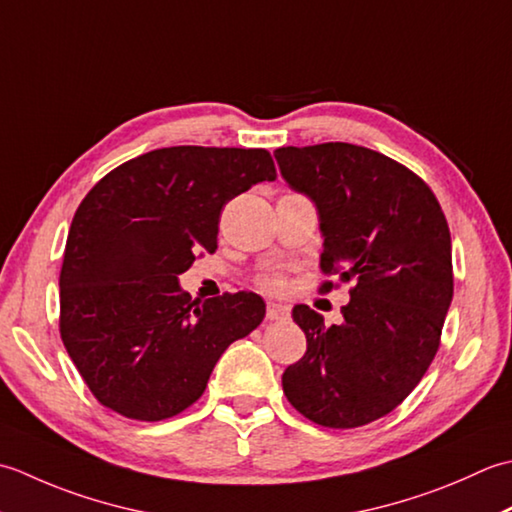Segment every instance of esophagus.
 <instances>
[{"mask_svg":"<svg viewBox=\"0 0 512 512\" xmlns=\"http://www.w3.org/2000/svg\"><path fill=\"white\" fill-rule=\"evenodd\" d=\"M287 314H289V309L285 305H280V302H274V300L267 302V318L269 320H280Z\"/></svg>","mask_w":512,"mask_h":512,"instance_id":"obj_1","label":"esophagus"}]
</instances>
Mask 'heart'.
Returning a JSON list of instances; mask_svg holds the SVG:
<instances>
[{
    "label": "heart",
    "mask_w": 512,
    "mask_h": 512,
    "mask_svg": "<svg viewBox=\"0 0 512 512\" xmlns=\"http://www.w3.org/2000/svg\"><path fill=\"white\" fill-rule=\"evenodd\" d=\"M260 285H263L265 289H280V287H283V276L265 274L263 278H260Z\"/></svg>",
    "instance_id": "heart-1"
}]
</instances>
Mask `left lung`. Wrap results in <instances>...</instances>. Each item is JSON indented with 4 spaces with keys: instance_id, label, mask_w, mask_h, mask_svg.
Listing matches in <instances>:
<instances>
[{
    "instance_id": "obj_1",
    "label": "left lung",
    "mask_w": 512,
    "mask_h": 512,
    "mask_svg": "<svg viewBox=\"0 0 512 512\" xmlns=\"http://www.w3.org/2000/svg\"><path fill=\"white\" fill-rule=\"evenodd\" d=\"M274 156L318 207L322 274L351 283L342 325L294 307L307 353L283 373V391L307 420L356 429L409 398L440 349L453 300L451 232L431 187L380 152L320 143Z\"/></svg>"
}]
</instances>
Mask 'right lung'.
<instances>
[{
	"mask_svg": "<svg viewBox=\"0 0 512 512\" xmlns=\"http://www.w3.org/2000/svg\"><path fill=\"white\" fill-rule=\"evenodd\" d=\"M274 179L263 148L176 145L121 163L83 198L59 274V333L106 409L141 422L179 415L229 344L263 322L252 291L192 300L179 274L216 252L223 207Z\"/></svg>",
	"mask_w": 512,
	"mask_h": 512,
	"instance_id": "obj_1",
	"label": "right lung"
}]
</instances>
